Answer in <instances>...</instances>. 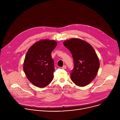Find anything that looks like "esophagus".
Here are the masks:
<instances>
[{
  "instance_id": "esophagus-1",
  "label": "esophagus",
  "mask_w": 120,
  "mask_h": 120,
  "mask_svg": "<svg viewBox=\"0 0 120 120\" xmlns=\"http://www.w3.org/2000/svg\"><path fill=\"white\" fill-rule=\"evenodd\" d=\"M62 68L63 69H65L66 68V66L65 65H64L63 67H62Z\"/></svg>"
}]
</instances>
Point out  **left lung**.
Instances as JSON below:
<instances>
[{
  "instance_id": "8db88e82",
  "label": "left lung",
  "mask_w": 120,
  "mask_h": 120,
  "mask_svg": "<svg viewBox=\"0 0 120 120\" xmlns=\"http://www.w3.org/2000/svg\"><path fill=\"white\" fill-rule=\"evenodd\" d=\"M63 44L73 57L72 81L77 86H86L95 78L100 67L95 50L88 43L78 38H71L64 41Z\"/></svg>"
}]
</instances>
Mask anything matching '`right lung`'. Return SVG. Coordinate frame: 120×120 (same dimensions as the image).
<instances>
[{"label": "right lung", "instance_id": "1", "mask_svg": "<svg viewBox=\"0 0 120 120\" xmlns=\"http://www.w3.org/2000/svg\"><path fill=\"white\" fill-rule=\"evenodd\" d=\"M57 44L55 40H41L28 50L23 70L28 80L35 86L45 87L52 81L55 69L51 53Z\"/></svg>", "mask_w": 120, "mask_h": 120}]
</instances>
